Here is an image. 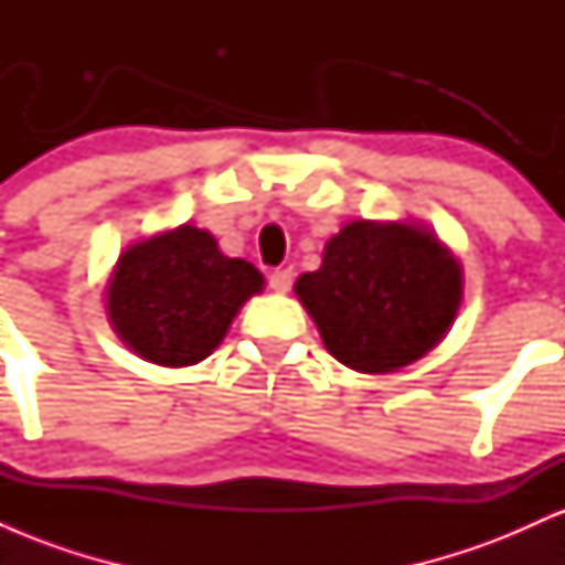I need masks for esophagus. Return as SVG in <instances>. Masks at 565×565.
Returning <instances> with one entry per match:
<instances>
[{
	"mask_svg": "<svg viewBox=\"0 0 565 565\" xmlns=\"http://www.w3.org/2000/svg\"><path fill=\"white\" fill-rule=\"evenodd\" d=\"M291 278H295V270L291 268H276L274 274L268 276V287L284 295V291L291 289Z\"/></svg>",
	"mask_w": 565,
	"mask_h": 565,
	"instance_id": "34e87169",
	"label": "esophagus"
}]
</instances>
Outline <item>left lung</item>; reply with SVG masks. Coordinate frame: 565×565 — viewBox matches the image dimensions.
Listing matches in <instances>:
<instances>
[{"label":"left lung","mask_w":565,"mask_h":565,"mask_svg":"<svg viewBox=\"0 0 565 565\" xmlns=\"http://www.w3.org/2000/svg\"><path fill=\"white\" fill-rule=\"evenodd\" d=\"M295 291L340 364L382 374L444 340L462 270L419 225L359 220L329 238L321 268L297 278Z\"/></svg>","instance_id":"obj_1"}]
</instances>
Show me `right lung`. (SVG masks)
<instances>
[{
	"label": "right lung",
	"instance_id": "add662e5",
	"mask_svg": "<svg viewBox=\"0 0 565 565\" xmlns=\"http://www.w3.org/2000/svg\"><path fill=\"white\" fill-rule=\"evenodd\" d=\"M263 289L260 270L225 257L206 231L183 225L129 246L108 281L114 329L159 366H191L223 342L233 316Z\"/></svg>",
	"mask_w": 565,
	"mask_h": 565
}]
</instances>
